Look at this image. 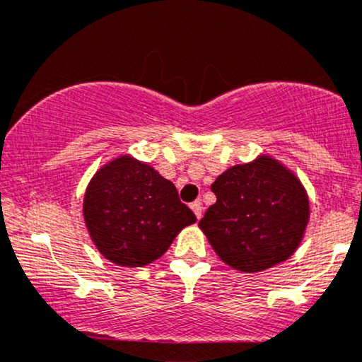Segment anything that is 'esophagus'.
Returning a JSON list of instances; mask_svg holds the SVG:
<instances>
[{
  "label": "esophagus",
  "instance_id": "obj_1",
  "mask_svg": "<svg viewBox=\"0 0 362 362\" xmlns=\"http://www.w3.org/2000/svg\"><path fill=\"white\" fill-rule=\"evenodd\" d=\"M190 207H192V211H194L195 218L201 219V216H202V204H201V201H195V202H192V204H190Z\"/></svg>",
  "mask_w": 362,
  "mask_h": 362
}]
</instances>
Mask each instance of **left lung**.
Here are the masks:
<instances>
[{
    "label": "left lung",
    "instance_id": "left-lung-1",
    "mask_svg": "<svg viewBox=\"0 0 362 362\" xmlns=\"http://www.w3.org/2000/svg\"><path fill=\"white\" fill-rule=\"evenodd\" d=\"M216 202L199 226L219 259L243 272H259L293 255L310 206L300 180L272 158L236 165L211 185Z\"/></svg>",
    "mask_w": 362,
    "mask_h": 362
}]
</instances>
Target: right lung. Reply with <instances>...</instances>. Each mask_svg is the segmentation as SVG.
<instances>
[{
	"mask_svg": "<svg viewBox=\"0 0 362 362\" xmlns=\"http://www.w3.org/2000/svg\"><path fill=\"white\" fill-rule=\"evenodd\" d=\"M83 214L102 255L122 267L156 260L182 228L195 223L175 185L129 156L98 170L86 189Z\"/></svg>",
	"mask_w": 362,
	"mask_h": 362,
	"instance_id": "obj_1",
	"label": "right lung"
}]
</instances>
